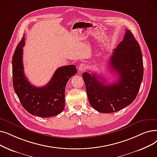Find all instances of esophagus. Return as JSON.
Returning <instances> with one entry per match:
<instances>
[{
    "instance_id": "1",
    "label": "esophagus",
    "mask_w": 157,
    "mask_h": 157,
    "mask_svg": "<svg viewBox=\"0 0 157 157\" xmlns=\"http://www.w3.org/2000/svg\"><path fill=\"white\" fill-rule=\"evenodd\" d=\"M86 65H85L84 63H81L78 67V70L80 72H83V71H84L86 69Z\"/></svg>"
}]
</instances>
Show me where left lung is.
Masks as SVG:
<instances>
[{
  "label": "left lung",
  "mask_w": 157,
  "mask_h": 157,
  "mask_svg": "<svg viewBox=\"0 0 157 157\" xmlns=\"http://www.w3.org/2000/svg\"><path fill=\"white\" fill-rule=\"evenodd\" d=\"M110 59L112 71L119 76L116 82L105 84V79L101 81L96 74H83L90 104L95 110L105 113L118 112L132 103L144 74L140 47L128 29Z\"/></svg>",
  "instance_id": "8db88e82"
}]
</instances>
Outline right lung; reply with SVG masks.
<instances>
[{"instance_id": "add662e5", "label": "right lung", "mask_w": 157, "mask_h": 157, "mask_svg": "<svg viewBox=\"0 0 157 157\" xmlns=\"http://www.w3.org/2000/svg\"><path fill=\"white\" fill-rule=\"evenodd\" d=\"M24 35L16 47L12 59L13 85L22 106L29 113L41 117L55 116L65 107V90L67 81L77 73L76 66L61 67L44 86L30 83L24 74L22 62Z\"/></svg>"}]
</instances>
